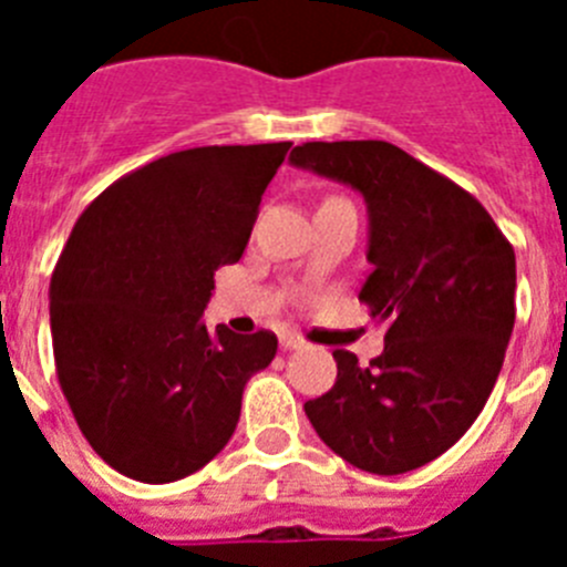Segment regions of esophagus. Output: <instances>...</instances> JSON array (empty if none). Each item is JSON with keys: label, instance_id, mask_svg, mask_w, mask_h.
I'll use <instances>...</instances> for the list:
<instances>
[{"label": "esophagus", "instance_id": "34e87169", "mask_svg": "<svg viewBox=\"0 0 567 567\" xmlns=\"http://www.w3.org/2000/svg\"><path fill=\"white\" fill-rule=\"evenodd\" d=\"M280 346H284V349H300V346H303V338L295 332H284L280 334Z\"/></svg>", "mask_w": 567, "mask_h": 567}]
</instances>
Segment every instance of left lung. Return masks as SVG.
<instances>
[{"instance_id":"obj_1","label":"left lung","mask_w":567,"mask_h":567,"mask_svg":"<svg viewBox=\"0 0 567 567\" xmlns=\"http://www.w3.org/2000/svg\"><path fill=\"white\" fill-rule=\"evenodd\" d=\"M295 167L360 189L369 204V315L383 354L334 349L338 380L307 400L309 423L346 463L403 474L449 452L483 412L517 307V260L483 204L389 142H307Z\"/></svg>"}]
</instances>
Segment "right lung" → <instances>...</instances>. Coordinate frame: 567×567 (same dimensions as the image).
Segmentation results:
<instances>
[{
	"instance_id": "1",
	"label": "right lung",
	"mask_w": 567,
	"mask_h": 567,
	"mask_svg": "<svg viewBox=\"0 0 567 567\" xmlns=\"http://www.w3.org/2000/svg\"><path fill=\"white\" fill-rule=\"evenodd\" d=\"M289 147L169 153L79 215L50 278L56 378L84 440L124 477L158 485L207 465L247 380L272 363V332L207 329L202 315Z\"/></svg>"
}]
</instances>
